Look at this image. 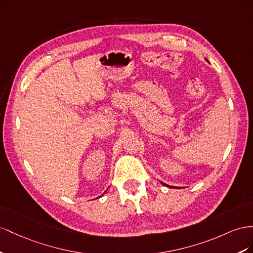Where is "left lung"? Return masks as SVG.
<instances>
[{
    "mask_svg": "<svg viewBox=\"0 0 253 253\" xmlns=\"http://www.w3.org/2000/svg\"><path fill=\"white\" fill-rule=\"evenodd\" d=\"M163 185H165V186H167V187H170V188H175V187H172V186H169V185H167V184H165V183H161Z\"/></svg>",
    "mask_w": 253,
    "mask_h": 253,
    "instance_id": "obj_1",
    "label": "left lung"
}]
</instances>
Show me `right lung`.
Wrapping results in <instances>:
<instances>
[{"instance_id":"1","label":"right lung","mask_w":253,"mask_h":253,"mask_svg":"<svg viewBox=\"0 0 253 253\" xmlns=\"http://www.w3.org/2000/svg\"><path fill=\"white\" fill-rule=\"evenodd\" d=\"M105 192H106V191H105ZM101 196H103V194H101ZM101 196H100V197H101ZM100 197H98V198H100ZM98 198H96V199H98Z\"/></svg>"}]
</instances>
